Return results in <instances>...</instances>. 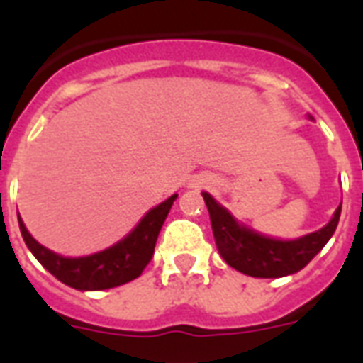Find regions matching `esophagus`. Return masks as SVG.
Instances as JSON below:
<instances>
[{"mask_svg": "<svg viewBox=\"0 0 363 363\" xmlns=\"http://www.w3.org/2000/svg\"><path fill=\"white\" fill-rule=\"evenodd\" d=\"M208 182H210V181H208V179H198V181L194 182V184H208Z\"/></svg>", "mask_w": 363, "mask_h": 363, "instance_id": "obj_1", "label": "esophagus"}]
</instances>
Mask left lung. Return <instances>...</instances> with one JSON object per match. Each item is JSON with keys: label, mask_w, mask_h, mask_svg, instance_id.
Here are the masks:
<instances>
[{"label": "left lung", "mask_w": 363, "mask_h": 363, "mask_svg": "<svg viewBox=\"0 0 363 363\" xmlns=\"http://www.w3.org/2000/svg\"><path fill=\"white\" fill-rule=\"evenodd\" d=\"M210 212L212 231L221 259L229 267L252 278H281L299 272L335 233L342 202L325 228L297 239H278L255 231L237 220L210 192H202Z\"/></svg>", "instance_id": "left-lung-1"}]
</instances>
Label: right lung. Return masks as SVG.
I'll list each match as a JSON object with an SVG mask.
<instances>
[{"instance_id": "right-lung-1", "label": "right lung", "mask_w": 363, "mask_h": 363, "mask_svg": "<svg viewBox=\"0 0 363 363\" xmlns=\"http://www.w3.org/2000/svg\"><path fill=\"white\" fill-rule=\"evenodd\" d=\"M179 194L169 196L155 208L143 216L126 237H122L118 243L108 249L85 255V257H64L58 252L46 249L28 233L25 223L19 216L21 235L27 243L28 251L35 255V259L43 264L52 276H56L66 286L79 291H101L111 289L128 281L135 280L147 262L153 257V249L157 243V235L171 206Z\"/></svg>"}]
</instances>
